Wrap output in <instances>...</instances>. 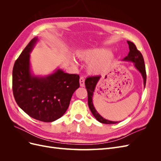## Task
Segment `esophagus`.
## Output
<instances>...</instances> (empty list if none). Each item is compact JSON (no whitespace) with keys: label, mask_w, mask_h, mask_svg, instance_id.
<instances>
[{"label":"esophagus","mask_w":161,"mask_h":161,"mask_svg":"<svg viewBox=\"0 0 161 161\" xmlns=\"http://www.w3.org/2000/svg\"><path fill=\"white\" fill-rule=\"evenodd\" d=\"M79 82H80V86H82V87L85 86V78L83 76H80Z\"/></svg>","instance_id":"esophagus-1"}]
</instances>
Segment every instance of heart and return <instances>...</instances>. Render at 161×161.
<instances>
[{
	"label": "heart",
	"mask_w": 161,
	"mask_h": 161,
	"mask_svg": "<svg viewBox=\"0 0 161 161\" xmlns=\"http://www.w3.org/2000/svg\"><path fill=\"white\" fill-rule=\"evenodd\" d=\"M77 55L82 60L91 62L88 70L92 75H100L105 72L115 60L114 53L105 47L82 50L78 52ZM72 62L75 64V60H72Z\"/></svg>",
	"instance_id": "b5f03b06"
}]
</instances>
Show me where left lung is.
Listing matches in <instances>:
<instances>
[{
	"label": "left lung",
	"instance_id": "left-lung-1",
	"mask_svg": "<svg viewBox=\"0 0 161 161\" xmlns=\"http://www.w3.org/2000/svg\"><path fill=\"white\" fill-rule=\"evenodd\" d=\"M128 45H129V49L130 52L128 53V55L125 57L122 60L123 61H128L134 63V67L137 69L140 74L142 75L144 80V86H146V81H147V73H146V68L144 64V60L142 53H140L136 48V46L134 43L131 42L130 41H127ZM101 79V76H91L88 77L85 80V86L86 89L88 92V105L89 107V109L91 111L92 115H94L95 118L97 121L102 124H117L118 121H113L108 120L103 118L98 112L95 109V107L93 105V102H92V96L95 92V89L96 85L98 83Z\"/></svg>",
	"mask_w": 161,
	"mask_h": 161
}]
</instances>
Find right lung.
Listing matches in <instances>:
<instances>
[{"instance_id":"right-lung-1","label":"right lung","mask_w":161,"mask_h":161,"mask_svg":"<svg viewBox=\"0 0 161 161\" xmlns=\"http://www.w3.org/2000/svg\"><path fill=\"white\" fill-rule=\"evenodd\" d=\"M38 37L31 40L14 62L13 92L17 105L31 118L52 122L64 114L74 92L80 86L79 76L58 69L45 76L31 70L30 53Z\"/></svg>"}]
</instances>
